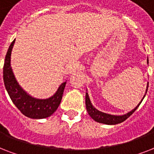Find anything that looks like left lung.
I'll return each mask as SVG.
<instances>
[{"instance_id": "left-lung-1", "label": "left lung", "mask_w": 154, "mask_h": 154, "mask_svg": "<svg viewBox=\"0 0 154 154\" xmlns=\"http://www.w3.org/2000/svg\"><path fill=\"white\" fill-rule=\"evenodd\" d=\"M147 63L149 64L148 59H147ZM148 86L149 82L147 83L146 94L144 95L143 98L141 99V101L139 102L138 105H137L134 109L131 110L130 112H127L125 114L118 115V116H117V115L108 114V113H105V112H101V111H99L98 109H97L96 108L92 105L91 101H90V99H89V94H88V93H86V94H85V106H86L87 112H88L89 116H90L95 122H99V123H102V124L105 125H117L119 124V123H122V122H123L124 121H125L128 117H130V116L135 112V110L138 108V106L140 105L141 101H143L144 97H146V93H147V90H148Z\"/></svg>"}]
</instances>
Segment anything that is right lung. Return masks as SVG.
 I'll return each mask as SVG.
<instances>
[{
  "label": "right lung",
  "instance_id": "obj_1",
  "mask_svg": "<svg viewBox=\"0 0 154 154\" xmlns=\"http://www.w3.org/2000/svg\"><path fill=\"white\" fill-rule=\"evenodd\" d=\"M14 43L15 40L8 48L4 64L3 79L6 90L16 107L27 117L43 119L50 117L61 101L66 82L61 83L55 94L49 98L39 99L29 95L19 85L11 67V53Z\"/></svg>",
  "mask_w": 154,
  "mask_h": 154
}]
</instances>
